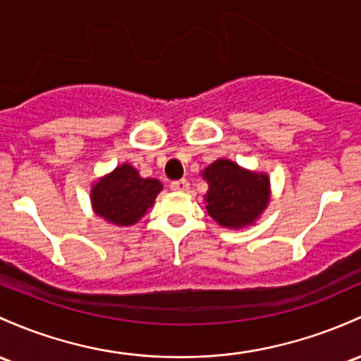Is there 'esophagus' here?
<instances>
[{
	"instance_id": "34e87169",
	"label": "esophagus",
	"mask_w": 361,
	"mask_h": 361,
	"mask_svg": "<svg viewBox=\"0 0 361 361\" xmlns=\"http://www.w3.org/2000/svg\"><path fill=\"white\" fill-rule=\"evenodd\" d=\"M188 188H190V183L187 180H178L171 183V190H174V192H187Z\"/></svg>"
}]
</instances>
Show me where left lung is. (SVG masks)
Returning a JSON list of instances; mask_svg holds the SVG:
<instances>
[{
    "label": "left lung",
    "instance_id": "left-lung-1",
    "mask_svg": "<svg viewBox=\"0 0 361 361\" xmlns=\"http://www.w3.org/2000/svg\"><path fill=\"white\" fill-rule=\"evenodd\" d=\"M209 190L204 195L207 214L228 229L255 224L271 202V180L264 171H252L231 159L211 162L202 169Z\"/></svg>",
    "mask_w": 361,
    "mask_h": 361
}]
</instances>
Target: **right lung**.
Listing matches in <instances>:
<instances>
[{
	"label": "right lung",
	"instance_id": "right-lung-1",
	"mask_svg": "<svg viewBox=\"0 0 361 361\" xmlns=\"http://www.w3.org/2000/svg\"><path fill=\"white\" fill-rule=\"evenodd\" d=\"M161 190L159 180L142 178L130 162H123L94 181L90 204L94 214L108 224L128 228L147 214Z\"/></svg>",
	"mask_w": 361,
	"mask_h": 361
}]
</instances>
